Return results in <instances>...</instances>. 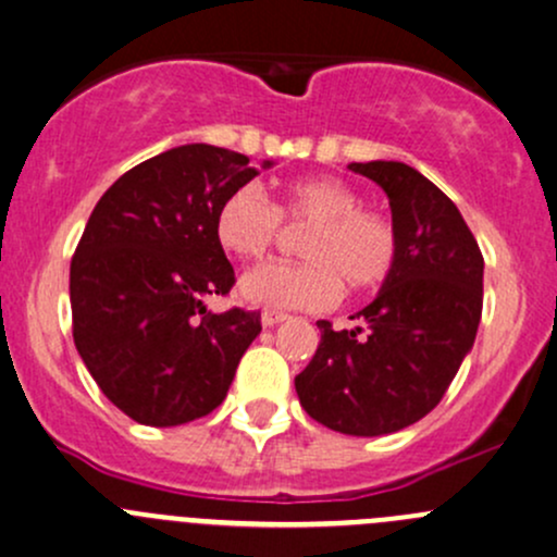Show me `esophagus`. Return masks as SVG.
I'll return each instance as SVG.
<instances>
[{"instance_id": "esophagus-1", "label": "esophagus", "mask_w": 557, "mask_h": 557, "mask_svg": "<svg viewBox=\"0 0 557 557\" xmlns=\"http://www.w3.org/2000/svg\"><path fill=\"white\" fill-rule=\"evenodd\" d=\"M285 320H288V314H285V312H274V309H263V312H261V325L263 327H274V325L285 323Z\"/></svg>"}]
</instances>
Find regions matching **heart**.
I'll use <instances>...</instances> for the list:
<instances>
[{
    "label": "heart",
    "mask_w": 557,
    "mask_h": 557,
    "mask_svg": "<svg viewBox=\"0 0 557 557\" xmlns=\"http://www.w3.org/2000/svg\"><path fill=\"white\" fill-rule=\"evenodd\" d=\"M283 221L309 226L298 245L307 261H272L245 274L239 296L248 304L320 312L338 301L344 285L368 294L395 272L400 237L392 219L362 208V197L333 175L288 181L277 205L259 186H237L215 210L213 234L234 259L259 261L280 239Z\"/></svg>",
    "instance_id": "b5f03b06"
}]
</instances>
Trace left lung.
Wrapping results in <instances>:
<instances>
[{
    "label": "left lung",
    "instance_id": "8db88e82",
    "mask_svg": "<svg viewBox=\"0 0 557 557\" xmlns=\"http://www.w3.org/2000/svg\"><path fill=\"white\" fill-rule=\"evenodd\" d=\"M389 197L400 237L395 272L349 331L320 320L312 362L296 376L304 411L327 430L389 435L424 419L475 344L483 253L459 208L406 162H352Z\"/></svg>",
    "mask_w": 557,
    "mask_h": 557
}]
</instances>
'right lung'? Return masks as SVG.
I'll use <instances>...</instances> for the list:
<instances>
[{"label": "right lung", "mask_w": 557, "mask_h": 557, "mask_svg": "<svg viewBox=\"0 0 557 557\" xmlns=\"http://www.w3.org/2000/svg\"><path fill=\"white\" fill-rule=\"evenodd\" d=\"M210 144L162 151L127 171L92 208L74 250V344L103 395L138 424L175 426L224 403L261 314H213L234 269L215 210L259 171ZM272 162H263L269 168Z\"/></svg>", "instance_id": "add662e5"}]
</instances>
